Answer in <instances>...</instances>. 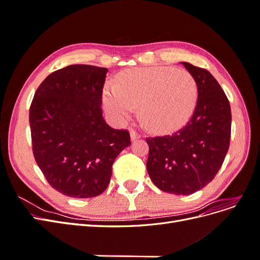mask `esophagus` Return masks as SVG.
I'll use <instances>...</instances> for the list:
<instances>
[{"label": "esophagus", "mask_w": 260, "mask_h": 260, "mask_svg": "<svg viewBox=\"0 0 260 260\" xmlns=\"http://www.w3.org/2000/svg\"><path fill=\"white\" fill-rule=\"evenodd\" d=\"M130 138H131V141H136V140L141 138V135L135 130H131L130 131Z\"/></svg>", "instance_id": "esophagus-1"}]
</instances>
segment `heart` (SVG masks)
<instances>
[{"instance_id":"b5f03b06","label":"heart","mask_w":260,"mask_h":260,"mask_svg":"<svg viewBox=\"0 0 260 260\" xmlns=\"http://www.w3.org/2000/svg\"><path fill=\"white\" fill-rule=\"evenodd\" d=\"M198 96V83L192 74L185 69L158 66L120 73L115 86H105L102 103L116 123L128 120L140 106L141 119L147 129L168 133L190 120Z\"/></svg>"}]
</instances>
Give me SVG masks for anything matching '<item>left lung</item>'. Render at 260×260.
Here are the masks:
<instances>
[{"instance_id":"left-lung-1","label":"left lung","mask_w":260,"mask_h":260,"mask_svg":"<svg viewBox=\"0 0 260 260\" xmlns=\"http://www.w3.org/2000/svg\"><path fill=\"white\" fill-rule=\"evenodd\" d=\"M181 64L198 83V103L185 127L171 136L146 139V169L161 191L188 195L206 186L222 166L230 145L231 108L208 70Z\"/></svg>"}]
</instances>
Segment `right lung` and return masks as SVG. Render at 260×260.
Masks as SVG:
<instances>
[{
  "mask_svg": "<svg viewBox=\"0 0 260 260\" xmlns=\"http://www.w3.org/2000/svg\"><path fill=\"white\" fill-rule=\"evenodd\" d=\"M107 68L70 65L39 86L29 111L32 151L50 185L69 198L89 199L109 184L116 157L131 144L102 116Z\"/></svg>",
  "mask_w": 260,
  "mask_h": 260,
  "instance_id": "right-lung-1",
  "label": "right lung"
}]
</instances>
